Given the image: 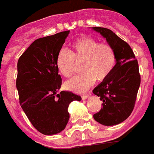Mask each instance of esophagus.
Segmentation results:
<instances>
[{
  "label": "esophagus",
  "mask_w": 154,
  "mask_h": 154,
  "mask_svg": "<svg viewBox=\"0 0 154 154\" xmlns=\"http://www.w3.org/2000/svg\"><path fill=\"white\" fill-rule=\"evenodd\" d=\"M91 96V94H86V95H83L82 96V99L83 100H86V99H88V97H90Z\"/></svg>",
  "instance_id": "obj_1"
}]
</instances>
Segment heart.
Listing matches in <instances>:
<instances>
[{
	"mask_svg": "<svg viewBox=\"0 0 154 154\" xmlns=\"http://www.w3.org/2000/svg\"><path fill=\"white\" fill-rule=\"evenodd\" d=\"M116 58L113 48L89 37H82L71 45L70 51L60 50L56 65L64 77H70L75 71L76 64H81L82 75L75 76L66 83V88L76 93L87 91L97 79L103 82L115 68Z\"/></svg>",
	"mask_w": 154,
	"mask_h": 154,
	"instance_id": "b5f03b06",
	"label": "heart"
}]
</instances>
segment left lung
I'll use <instances>...</instances> for the list:
<instances>
[{
    "mask_svg": "<svg viewBox=\"0 0 154 154\" xmlns=\"http://www.w3.org/2000/svg\"><path fill=\"white\" fill-rule=\"evenodd\" d=\"M99 32L116 53L115 68L106 80L95 87L93 93L103 101L102 109L94 115V120L106 125H116L130 116L134 109L140 85L139 65L130 45L112 30L93 27Z\"/></svg>",
    "mask_w": 154,
    "mask_h": 154,
    "instance_id": "left-lung-1",
    "label": "left lung"
}]
</instances>
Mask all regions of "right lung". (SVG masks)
Returning a JSON list of instances; mask_svg holds the SVG:
<instances>
[{
    "instance_id": "right-lung-1",
    "label": "right lung",
    "mask_w": 154,
    "mask_h": 154,
    "mask_svg": "<svg viewBox=\"0 0 154 154\" xmlns=\"http://www.w3.org/2000/svg\"><path fill=\"white\" fill-rule=\"evenodd\" d=\"M69 30L35 40L17 64L16 88L20 103L36 130L46 135L60 133L69 122L68 107L81 97L61 91L56 59Z\"/></svg>"
}]
</instances>
